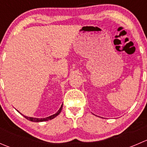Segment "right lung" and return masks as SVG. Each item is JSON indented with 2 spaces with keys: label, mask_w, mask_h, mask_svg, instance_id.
Here are the masks:
<instances>
[{
  "label": "right lung",
  "mask_w": 147,
  "mask_h": 147,
  "mask_svg": "<svg viewBox=\"0 0 147 147\" xmlns=\"http://www.w3.org/2000/svg\"><path fill=\"white\" fill-rule=\"evenodd\" d=\"M62 109H63V105H61V107H60V109H59L58 111H57V113H55V115H51V116L50 117H47L46 118H34V117H26V116H24V115H23V116L25 118H26V119L30 120V121H34V122H40V121H48V120H50V119H53V118L56 117L57 116V115H59V114L62 111ZM22 115V114H21Z\"/></svg>",
  "instance_id": "right-lung-1"
}]
</instances>
